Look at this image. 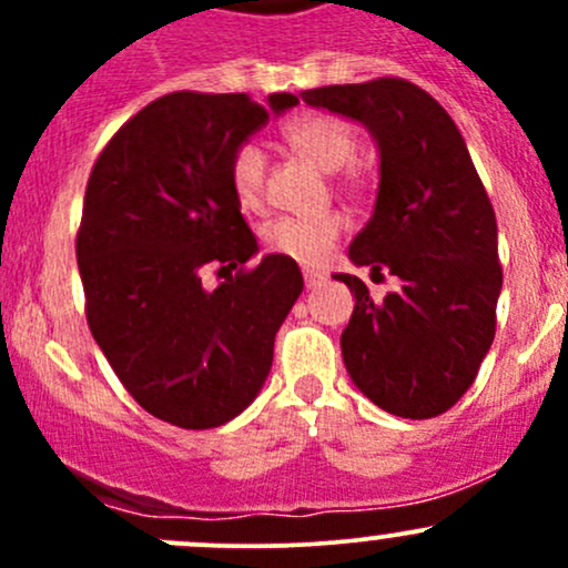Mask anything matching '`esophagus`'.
<instances>
[{
    "instance_id": "34e87169",
    "label": "esophagus",
    "mask_w": 568,
    "mask_h": 568,
    "mask_svg": "<svg viewBox=\"0 0 568 568\" xmlns=\"http://www.w3.org/2000/svg\"><path fill=\"white\" fill-rule=\"evenodd\" d=\"M326 280L324 272H316V268H307L305 272V285L307 288H316V285H321Z\"/></svg>"
}]
</instances>
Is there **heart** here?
Wrapping results in <instances>:
<instances>
[{
    "label": "heart",
    "instance_id": "b5f03b06",
    "mask_svg": "<svg viewBox=\"0 0 568 568\" xmlns=\"http://www.w3.org/2000/svg\"><path fill=\"white\" fill-rule=\"evenodd\" d=\"M283 136L300 156H305L324 173H335V170L345 168L357 153L354 129L346 120L332 118V114H300V118L285 123ZM343 181H346V186L359 189L365 178L359 168L349 164ZM227 183H231L233 197L244 211L261 209L263 194H266V156H263L261 148L244 142L231 153ZM343 231H346V220L329 211V214L318 216H280V220L263 225L261 239L263 247L274 255L291 257V261L305 263V266H321L337 247Z\"/></svg>",
    "mask_w": 568,
    "mask_h": 568
}]
</instances>
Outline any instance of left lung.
Listing matches in <instances>:
<instances>
[{"instance_id":"1","label":"left lung","mask_w":568,"mask_h":568,"mask_svg":"<svg viewBox=\"0 0 568 568\" xmlns=\"http://www.w3.org/2000/svg\"><path fill=\"white\" fill-rule=\"evenodd\" d=\"M302 99L368 125L382 153L376 211L348 257L398 288L374 300L359 277L335 274L354 294L341 335L348 376L390 415H443L495 341L503 266L489 194L450 114L417 84L379 77Z\"/></svg>"}]
</instances>
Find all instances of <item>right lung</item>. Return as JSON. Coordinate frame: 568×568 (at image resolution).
I'll use <instances>...</instances> for the list:
<instances>
[{
  "label": "right lung",
  "instance_id": "obj_1",
  "mask_svg": "<svg viewBox=\"0 0 568 568\" xmlns=\"http://www.w3.org/2000/svg\"><path fill=\"white\" fill-rule=\"evenodd\" d=\"M296 101L168 93L114 131L88 178L77 261L90 332L131 398L178 428L247 409L305 285L291 257L247 266L257 239L227 183L231 153ZM211 267L229 272L216 290L202 285Z\"/></svg>",
  "mask_w": 568,
  "mask_h": 568
}]
</instances>
